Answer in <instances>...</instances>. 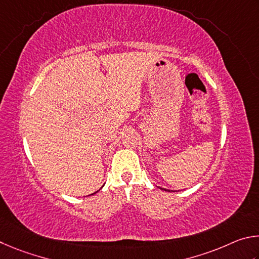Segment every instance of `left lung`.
I'll list each match as a JSON object with an SVG mask.
<instances>
[{
	"mask_svg": "<svg viewBox=\"0 0 259 259\" xmlns=\"http://www.w3.org/2000/svg\"><path fill=\"white\" fill-rule=\"evenodd\" d=\"M161 189V188H160ZM161 190H165V191H168V190H166V189H161Z\"/></svg>",
	"mask_w": 259,
	"mask_h": 259,
	"instance_id": "1",
	"label": "left lung"
}]
</instances>
